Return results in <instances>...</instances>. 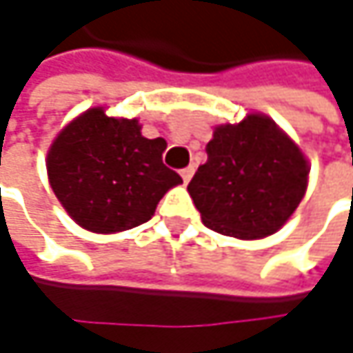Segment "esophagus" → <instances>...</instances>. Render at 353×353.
<instances>
[{"label": "esophagus", "instance_id": "1", "mask_svg": "<svg viewBox=\"0 0 353 353\" xmlns=\"http://www.w3.org/2000/svg\"><path fill=\"white\" fill-rule=\"evenodd\" d=\"M179 176H181V179H183V183H188L190 181V177L194 176V168L190 165V168H183L181 172H179Z\"/></svg>", "mask_w": 353, "mask_h": 353}]
</instances>
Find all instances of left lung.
I'll return each mask as SVG.
<instances>
[{
	"label": "left lung",
	"mask_w": 353,
	"mask_h": 353,
	"mask_svg": "<svg viewBox=\"0 0 353 353\" xmlns=\"http://www.w3.org/2000/svg\"><path fill=\"white\" fill-rule=\"evenodd\" d=\"M188 192L202 223L223 235L261 239L276 233L301 204L309 165L274 120L249 114L219 126Z\"/></svg>",
	"instance_id": "1"
}]
</instances>
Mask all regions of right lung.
Masks as SVG:
<instances>
[{"mask_svg": "<svg viewBox=\"0 0 353 353\" xmlns=\"http://www.w3.org/2000/svg\"><path fill=\"white\" fill-rule=\"evenodd\" d=\"M168 143L145 139L137 120L88 110L52 143L48 179L69 216L88 231L116 233L147 223L181 177L163 163Z\"/></svg>", "mask_w": 353, "mask_h": 353, "instance_id": "add662e5", "label": "right lung"}]
</instances>
